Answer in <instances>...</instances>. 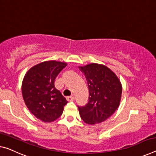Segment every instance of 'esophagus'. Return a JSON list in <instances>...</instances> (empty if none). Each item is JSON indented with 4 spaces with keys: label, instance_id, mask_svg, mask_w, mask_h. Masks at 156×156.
Instances as JSON below:
<instances>
[{
    "label": "esophagus",
    "instance_id": "34e87169",
    "mask_svg": "<svg viewBox=\"0 0 156 156\" xmlns=\"http://www.w3.org/2000/svg\"><path fill=\"white\" fill-rule=\"evenodd\" d=\"M66 98L68 101H74V98H74L73 96H66Z\"/></svg>",
    "mask_w": 156,
    "mask_h": 156
}]
</instances>
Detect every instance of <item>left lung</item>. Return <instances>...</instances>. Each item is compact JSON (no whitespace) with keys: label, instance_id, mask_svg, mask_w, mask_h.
I'll list each match as a JSON object with an SVG mask.
<instances>
[{"label":"left lung","instance_id":"obj_1","mask_svg":"<svg viewBox=\"0 0 156 156\" xmlns=\"http://www.w3.org/2000/svg\"><path fill=\"white\" fill-rule=\"evenodd\" d=\"M79 69L85 74L89 89L88 103L78 106L80 117L91 125L104 122L119 105L122 84L115 73L105 65L92 63Z\"/></svg>","mask_w":156,"mask_h":156}]
</instances>
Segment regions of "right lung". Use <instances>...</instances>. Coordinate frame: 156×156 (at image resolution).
Masks as SVG:
<instances>
[{"instance_id":"1","label":"right lung","mask_w":156,"mask_h":156,"mask_svg":"<svg viewBox=\"0 0 156 156\" xmlns=\"http://www.w3.org/2000/svg\"><path fill=\"white\" fill-rule=\"evenodd\" d=\"M66 63L46 61L30 69L22 83L25 103L35 117L44 122L60 117L68 101L55 87V80Z\"/></svg>"}]
</instances>
